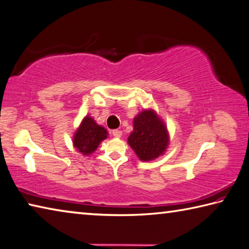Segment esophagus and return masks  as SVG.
I'll return each mask as SVG.
<instances>
[{"label":"esophagus","mask_w":249,"mask_h":249,"mask_svg":"<svg viewBox=\"0 0 249 249\" xmlns=\"http://www.w3.org/2000/svg\"><path fill=\"white\" fill-rule=\"evenodd\" d=\"M112 134H113V136H114V137H121L122 136V132L120 129H114L112 132Z\"/></svg>","instance_id":"34e87169"}]
</instances>
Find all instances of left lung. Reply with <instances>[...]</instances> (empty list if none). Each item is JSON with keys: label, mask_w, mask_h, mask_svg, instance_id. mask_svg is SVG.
Instances as JSON below:
<instances>
[{"label": "left lung", "mask_w": 249, "mask_h": 249, "mask_svg": "<svg viewBox=\"0 0 249 249\" xmlns=\"http://www.w3.org/2000/svg\"><path fill=\"white\" fill-rule=\"evenodd\" d=\"M169 142L168 133L162 121L151 110L143 111L134 120V130L128 143L140 160L149 161L164 152Z\"/></svg>", "instance_id": "8db88e82"}]
</instances>
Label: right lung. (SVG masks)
<instances>
[{
  "instance_id": "right-lung-1",
  "label": "right lung",
  "mask_w": 249,
  "mask_h": 249,
  "mask_svg": "<svg viewBox=\"0 0 249 249\" xmlns=\"http://www.w3.org/2000/svg\"><path fill=\"white\" fill-rule=\"evenodd\" d=\"M107 136V132L105 127L98 125L91 117L86 116L75 134L73 142L79 152L88 156L96 150L98 144Z\"/></svg>"
}]
</instances>
